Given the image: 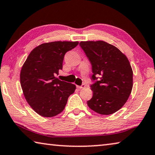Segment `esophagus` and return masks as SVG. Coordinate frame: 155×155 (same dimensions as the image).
Wrapping results in <instances>:
<instances>
[{
	"instance_id": "obj_1",
	"label": "esophagus",
	"mask_w": 155,
	"mask_h": 155,
	"mask_svg": "<svg viewBox=\"0 0 155 155\" xmlns=\"http://www.w3.org/2000/svg\"><path fill=\"white\" fill-rule=\"evenodd\" d=\"M85 87V84H83V85H81V86L80 85H77V87L78 88V89H82V88H84Z\"/></svg>"
}]
</instances>
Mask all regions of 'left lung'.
Here are the masks:
<instances>
[{"instance_id":"1","label":"left lung","mask_w":155,"mask_h":155,"mask_svg":"<svg viewBox=\"0 0 155 155\" xmlns=\"http://www.w3.org/2000/svg\"><path fill=\"white\" fill-rule=\"evenodd\" d=\"M79 45L92 65L93 96L90 108L101 115L118 111L127 101L133 88V70L124 54L104 41H81ZM99 79L98 81L97 80Z\"/></svg>"}]
</instances>
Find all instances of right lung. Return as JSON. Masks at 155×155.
Returning a JSON list of instances; mask_svg holds the SVG:
<instances>
[{"instance_id":"1","label":"right lung","mask_w":155,"mask_h":155,"mask_svg":"<svg viewBox=\"0 0 155 155\" xmlns=\"http://www.w3.org/2000/svg\"><path fill=\"white\" fill-rule=\"evenodd\" d=\"M78 41H52L35 47L28 54L20 72V84L26 101L41 116L61 113L68 98L74 92V84L56 77L62 70L64 55Z\"/></svg>"}]
</instances>
